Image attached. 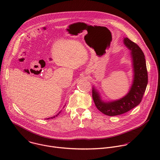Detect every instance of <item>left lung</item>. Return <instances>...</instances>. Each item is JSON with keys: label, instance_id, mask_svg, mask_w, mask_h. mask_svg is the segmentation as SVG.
Here are the masks:
<instances>
[{"label": "left lung", "instance_id": "left-lung-1", "mask_svg": "<svg viewBox=\"0 0 160 160\" xmlns=\"http://www.w3.org/2000/svg\"><path fill=\"white\" fill-rule=\"evenodd\" d=\"M125 45L132 50L134 68L133 83L129 93L119 100L105 103L93 88L92 98L97 109L108 116L123 114L140 103L148 83V72L145 55L140 47L128 38H124Z\"/></svg>", "mask_w": 160, "mask_h": 160}]
</instances>
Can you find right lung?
<instances>
[{"label":"right lung","instance_id":"1","mask_svg":"<svg viewBox=\"0 0 160 160\" xmlns=\"http://www.w3.org/2000/svg\"><path fill=\"white\" fill-rule=\"evenodd\" d=\"M60 113V112H59V113ZM59 113H58V114H57V115H56V116H55V117H57V115H59ZM55 116H54V117H52V118H55ZM48 119H49V118H48Z\"/></svg>","mask_w":160,"mask_h":160}]
</instances>
